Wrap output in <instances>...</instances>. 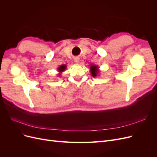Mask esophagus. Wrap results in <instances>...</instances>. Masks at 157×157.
Returning a JSON list of instances; mask_svg holds the SVG:
<instances>
[{"label": "esophagus", "instance_id": "obj_1", "mask_svg": "<svg viewBox=\"0 0 157 157\" xmlns=\"http://www.w3.org/2000/svg\"><path fill=\"white\" fill-rule=\"evenodd\" d=\"M79 60H80V58H78V57H75V58H74L75 62L77 63H78L79 62Z\"/></svg>", "mask_w": 157, "mask_h": 157}]
</instances>
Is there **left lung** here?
Listing matches in <instances>:
<instances>
[{"label":"left lung","mask_w":157,"mask_h":157,"mask_svg":"<svg viewBox=\"0 0 157 157\" xmlns=\"http://www.w3.org/2000/svg\"><path fill=\"white\" fill-rule=\"evenodd\" d=\"M90 71H91V73L93 77H96V75L98 73V67L96 65H92L91 68H90Z\"/></svg>","instance_id":"1"}]
</instances>
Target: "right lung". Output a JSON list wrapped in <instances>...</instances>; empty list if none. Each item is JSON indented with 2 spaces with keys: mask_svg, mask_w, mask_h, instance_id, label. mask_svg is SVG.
<instances>
[{
  "mask_svg": "<svg viewBox=\"0 0 157 157\" xmlns=\"http://www.w3.org/2000/svg\"><path fill=\"white\" fill-rule=\"evenodd\" d=\"M65 67H66L65 65H61V66H60V67H59L58 70H59V72H62V71H63L65 70Z\"/></svg>",
  "mask_w": 157,
  "mask_h": 157,
  "instance_id": "add662e5",
  "label": "right lung"
}]
</instances>
